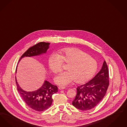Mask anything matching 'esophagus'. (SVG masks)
Wrapping results in <instances>:
<instances>
[{"mask_svg": "<svg viewBox=\"0 0 127 127\" xmlns=\"http://www.w3.org/2000/svg\"><path fill=\"white\" fill-rule=\"evenodd\" d=\"M58 89H59V90H63V89H65V87H63V86H59V87H58Z\"/></svg>", "mask_w": 127, "mask_h": 127, "instance_id": "esophagus-1", "label": "esophagus"}]
</instances>
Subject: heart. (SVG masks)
<instances>
[{
    "label": "heart",
    "mask_w": 127,
    "mask_h": 127,
    "mask_svg": "<svg viewBox=\"0 0 127 127\" xmlns=\"http://www.w3.org/2000/svg\"><path fill=\"white\" fill-rule=\"evenodd\" d=\"M68 64L67 71L62 72L55 78L58 85L65 86L75 81L77 83H84L94 76L98 64L95 59L81 50L68 48L61 50L58 54L50 55L48 66L51 71L57 73L62 70V63Z\"/></svg>",
    "instance_id": "obj_1"
}]
</instances>
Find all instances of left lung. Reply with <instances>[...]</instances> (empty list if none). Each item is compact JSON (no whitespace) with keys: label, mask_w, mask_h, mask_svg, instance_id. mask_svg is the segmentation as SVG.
<instances>
[{"label":"left lung","mask_w":127,"mask_h":127,"mask_svg":"<svg viewBox=\"0 0 127 127\" xmlns=\"http://www.w3.org/2000/svg\"><path fill=\"white\" fill-rule=\"evenodd\" d=\"M109 70L104 61L99 72L91 81L77 88V94L72 104L79 110H91L105 96L109 85Z\"/></svg>","instance_id":"8db88e82"}]
</instances>
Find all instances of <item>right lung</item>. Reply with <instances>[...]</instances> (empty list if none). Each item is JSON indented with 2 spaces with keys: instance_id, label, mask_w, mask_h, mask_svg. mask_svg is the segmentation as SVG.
I'll return each mask as SVG.
<instances>
[{
  "instance_id": "1",
  "label": "right lung",
  "mask_w": 127,
  "mask_h": 127,
  "mask_svg": "<svg viewBox=\"0 0 127 127\" xmlns=\"http://www.w3.org/2000/svg\"><path fill=\"white\" fill-rule=\"evenodd\" d=\"M50 43L40 42L30 47L21 56L18 62L25 57H32L45 54L49 47ZM17 91L22 99L28 107L37 111H42L49 108L53 101L52 95L58 92L57 86L45 81L42 86L37 90L27 92L19 85L16 77Z\"/></svg>"
}]
</instances>
